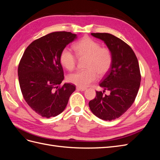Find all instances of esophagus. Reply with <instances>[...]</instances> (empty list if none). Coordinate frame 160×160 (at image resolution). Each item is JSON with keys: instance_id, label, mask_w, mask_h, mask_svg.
<instances>
[{"instance_id": "34e87169", "label": "esophagus", "mask_w": 160, "mask_h": 160, "mask_svg": "<svg viewBox=\"0 0 160 160\" xmlns=\"http://www.w3.org/2000/svg\"><path fill=\"white\" fill-rule=\"evenodd\" d=\"M76 89L77 91H84L86 90V88H79V87H77Z\"/></svg>"}]
</instances>
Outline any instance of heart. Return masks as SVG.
Listing matches in <instances>:
<instances>
[{"mask_svg": "<svg viewBox=\"0 0 160 160\" xmlns=\"http://www.w3.org/2000/svg\"><path fill=\"white\" fill-rule=\"evenodd\" d=\"M76 55L79 58H86V69L71 74L67 80L79 88H86L97 79V76L105 75L112 64L113 57L111 51L101 47L100 43L89 37H84L73 45ZM61 65L68 71L75 69L77 63L75 55L69 49H62L60 55Z\"/></svg>", "mask_w": 160, "mask_h": 160, "instance_id": "obj_1", "label": "heart"}]
</instances>
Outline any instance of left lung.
Here are the masks:
<instances>
[{
    "instance_id": "left-lung-1",
    "label": "left lung",
    "mask_w": 160,
    "mask_h": 160,
    "mask_svg": "<svg viewBox=\"0 0 160 160\" xmlns=\"http://www.w3.org/2000/svg\"><path fill=\"white\" fill-rule=\"evenodd\" d=\"M102 40L111 51L112 64L99 83L103 91H96V97L89 102L91 111L105 121L119 118L134 102L141 82L136 55L127 43L109 33H91ZM105 90L110 94L104 95Z\"/></svg>"
}]
</instances>
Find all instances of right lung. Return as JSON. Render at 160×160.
Wrapping results in <instances>:
<instances>
[{
	"label": "right lung",
	"mask_w": 160,
	"mask_h": 160,
	"mask_svg": "<svg viewBox=\"0 0 160 160\" xmlns=\"http://www.w3.org/2000/svg\"><path fill=\"white\" fill-rule=\"evenodd\" d=\"M70 32H53L27 47L18 67L23 98L29 107L43 118L55 117L65 109L75 86L59 85L64 79L61 52L77 38Z\"/></svg>",
	"instance_id": "obj_1"
}]
</instances>
